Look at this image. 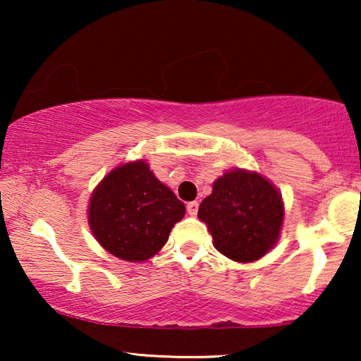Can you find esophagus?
Listing matches in <instances>:
<instances>
[{
    "instance_id": "obj_1",
    "label": "esophagus",
    "mask_w": 361,
    "mask_h": 361,
    "mask_svg": "<svg viewBox=\"0 0 361 361\" xmlns=\"http://www.w3.org/2000/svg\"><path fill=\"white\" fill-rule=\"evenodd\" d=\"M197 212H199V202H189L187 204V214L190 216H195Z\"/></svg>"
}]
</instances>
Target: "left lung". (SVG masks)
<instances>
[{"label":"left lung","mask_w":361,"mask_h":361,"mask_svg":"<svg viewBox=\"0 0 361 361\" xmlns=\"http://www.w3.org/2000/svg\"><path fill=\"white\" fill-rule=\"evenodd\" d=\"M199 219L209 226L221 255L250 263L278 241L284 209L279 192L263 176L236 169L215 180L200 204Z\"/></svg>","instance_id":"1"}]
</instances>
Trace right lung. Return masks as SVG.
Masks as SVG:
<instances>
[{
	"instance_id": "obj_1",
	"label": "right lung",
	"mask_w": 361,
	"mask_h": 361,
	"mask_svg": "<svg viewBox=\"0 0 361 361\" xmlns=\"http://www.w3.org/2000/svg\"><path fill=\"white\" fill-rule=\"evenodd\" d=\"M185 207L145 161L113 169L90 199L88 224L103 248L125 261H145L166 245Z\"/></svg>"
}]
</instances>
